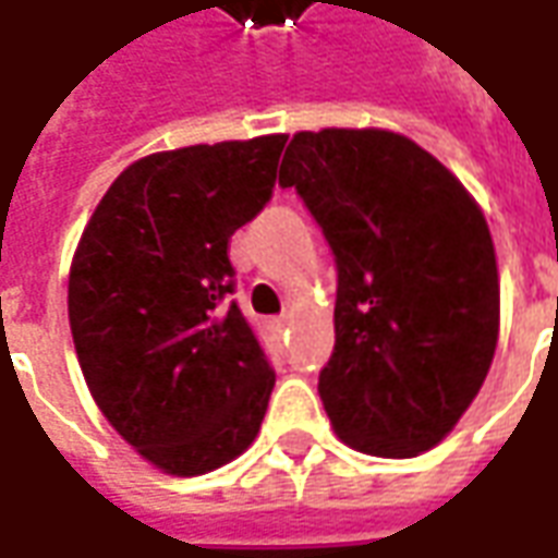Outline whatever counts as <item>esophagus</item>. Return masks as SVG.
<instances>
[{
	"label": "esophagus",
	"instance_id": "esophagus-1",
	"mask_svg": "<svg viewBox=\"0 0 558 558\" xmlns=\"http://www.w3.org/2000/svg\"><path fill=\"white\" fill-rule=\"evenodd\" d=\"M286 327H288V318H286V315H282V318H272V330H276V333H282Z\"/></svg>",
	"mask_w": 558,
	"mask_h": 558
}]
</instances>
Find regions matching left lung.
<instances>
[{"label": "left lung", "mask_w": 558, "mask_h": 558, "mask_svg": "<svg viewBox=\"0 0 558 558\" xmlns=\"http://www.w3.org/2000/svg\"><path fill=\"white\" fill-rule=\"evenodd\" d=\"M336 258V345L318 375L336 436L373 457L436 448L499 339L487 219L426 149L381 129L298 132L279 168Z\"/></svg>", "instance_id": "8db88e82"}]
</instances>
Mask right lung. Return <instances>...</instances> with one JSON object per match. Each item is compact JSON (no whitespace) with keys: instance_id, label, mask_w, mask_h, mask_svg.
I'll return each mask as SVG.
<instances>
[{"instance_id":"obj_1","label":"right lung","mask_w":558,"mask_h":558,"mask_svg":"<svg viewBox=\"0 0 558 558\" xmlns=\"http://www.w3.org/2000/svg\"><path fill=\"white\" fill-rule=\"evenodd\" d=\"M288 134L134 161L98 201L69 276L83 378L110 426L192 477L255 441L276 373L234 300L228 243L272 197Z\"/></svg>"}]
</instances>
